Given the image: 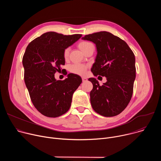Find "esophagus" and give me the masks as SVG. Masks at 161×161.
<instances>
[{
  "label": "esophagus",
  "mask_w": 161,
  "mask_h": 161,
  "mask_svg": "<svg viewBox=\"0 0 161 161\" xmlns=\"http://www.w3.org/2000/svg\"><path fill=\"white\" fill-rule=\"evenodd\" d=\"M82 81H83V82H85L87 81V79L86 78H82Z\"/></svg>",
  "instance_id": "34e87169"
}]
</instances>
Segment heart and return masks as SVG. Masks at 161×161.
<instances>
[{"label": "heart", "instance_id": "heart-1", "mask_svg": "<svg viewBox=\"0 0 161 161\" xmlns=\"http://www.w3.org/2000/svg\"><path fill=\"white\" fill-rule=\"evenodd\" d=\"M93 44L90 42L83 41L79 42L78 47L84 53H85L90 47H92ZM69 48H65L63 53V56L65 60H67L69 58ZM87 68V66L83 64H73L70 66L69 70L71 73L74 74H76L78 75H84L86 71V69Z\"/></svg>", "mask_w": 161, "mask_h": 161}]
</instances>
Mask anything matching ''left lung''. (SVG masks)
Segmentation results:
<instances>
[{"label":"left lung","mask_w":161,"mask_h":161,"mask_svg":"<svg viewBox=\"0 0 161 161\" xmlns=\"http://www.w3.org/2000/svg\"><path fill=\"white\" fill-rule=\"evenodd\" d=\"M83 40L96 45L97 56L91 68L94 76L106 78L100 86L94 78L88 79L93 88L90 93L94 110L104 117L116 116L129 103L136 78L135 56L128 44L120 37L103 31L85 36Z\"/></svg>","instance_id":"1"}]
</instances>
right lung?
I'll return each mask as SVG.
<instances>
[{
    "instance_id": "add662e5",
    "label": "right lung",
    "mask_w": 161,
    "mask_h": 161,
    "mask_svg": "<svg viewBox=\"0 0 161 161\" xmlns=\"http://www.w3.org/2000/svg\"><path fill=\"white\" fill-rule=\"evenodd\" d=\"M81 36L48 32L27 46L22 59L25 83L34 106L46 117H58L69 109L73 94L82 82L73 73L62 81L55 78L65 64L64 50Z\"/></svg>"
}]
</instances>
